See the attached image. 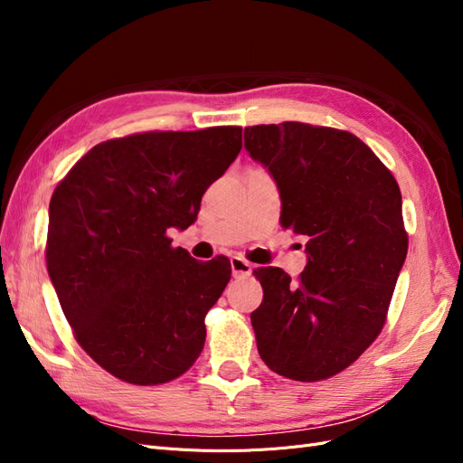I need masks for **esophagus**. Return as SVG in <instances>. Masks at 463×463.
<instances>
[{"label": "esophagus", "instance_id": "obj_1", "mask_svg": "<svg viewBox=\"0 0 463 463\" xmlns=\"http://www.w3.org/2000/svg\"><path fill=\"white\" fill-rule=\"evenodd\" d=\"M232 272L233 276H249L250 272H253V264L247 262L245 259L241 257H232Z\"/></svg>", "mask_w": 463, "mask_h": 463}]
</instances>
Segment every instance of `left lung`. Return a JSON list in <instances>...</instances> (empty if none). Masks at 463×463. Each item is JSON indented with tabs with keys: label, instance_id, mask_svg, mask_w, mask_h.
I'll return each mask as SVG.
<instances>
[{
	"label": "left lung",
	"instance_id": "8db88e82",
	"mask_svg": "<svg viewBox=\"0 0 463 463\" xmlns=\"http://www.w3.org/2000/svg\"><path fill=\"white\" fill-rule=\"evenodd\" d=\"M245 150L269 170L282 226L307 240L298 279L266 266L250 322L259 355L301 383L334 376L383 330L408 255L402 193L374 152L347 131L284 121L245 128Z\"/></svg>",
	"mask_w": 463,
	"mask_h": 463
}]
</instances>
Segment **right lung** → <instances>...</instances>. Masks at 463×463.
<instances>
[{
    "label": "right lung",
    "mask_w": 463,
    "mask_h": 463,
    "mask_svg": "<svg viewBox=\"0 0 463 463\" xmlns=\"http://www.w3.org/2000/svg\"><path fill=\"white\" fill-rule=\"evenodd\" d=\"M241 128L141 133L90 148L50 201L46 264L80 347L125 383L174 381L201 355L226 257L194 260L167 230L197 220Z\"/></svg>",
    "instance_id": "1"
}]
</instances>
